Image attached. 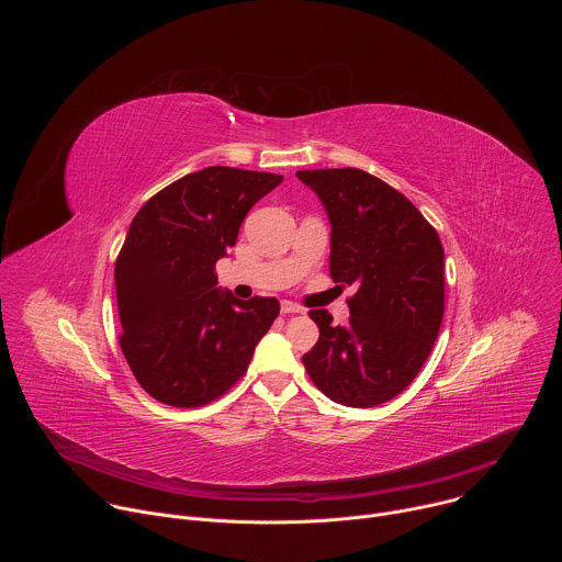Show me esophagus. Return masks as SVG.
Masks as SVG:
<instances>
[{"label": "esophagus", "instance_id": "1", "mask_svg": "<svg viewBox=\"0 0 562 562\" xmlns=\"http://www.w3.org/2000/svg\"><path fill=\"white\" fill-rule=\"evenodd\" d=\"M304 308L300 306V304H295V302H282V313L284 315H295V313H302Z\"/></svg>", "mask_w": 562, "mask_h": 562}]
</instances>
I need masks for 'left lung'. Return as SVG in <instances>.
I'll use <instances>...</instances> for the list:
<instances>
[{
  "label": "left lung",
  "instance_id": "obj_1",
  "mask_svg": "<svg viewBox=\"0 0 562 562\" xmlns=\"http://www.w3.org/2000/svg\"><path fill=\"white\" fill-rule=\"evenodd\" d=\"M323 200L331 222L329 271L356 286L349 325L327 308L308 311L319 329L302 356L313 384L347 407H375L420 373L445 313V251L425 215L360 169L295 173Z\"/></svg>",
  "mask_w": 562,
  "mask_h": 562
}]
</instances>
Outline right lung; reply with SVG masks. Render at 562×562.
I'll return each instance as SVG.
<instances>
[{"mask_svg":"<svg viewBox=\"0 0 562 562\" xmlns=\"http://www.w3.org/2000/svg\"><path fill=\"white\" fill-rule=\"evenodd\" d=\"M282 176L209 167L155 193L115 260L120 347L139 386L169 407H204L249 369L276 297L220 293L215 262Z\"/></svg>","mask_w":562,"mask_h":562,"instance_id":"obj_1","label":"right lung"}]
</instances>
